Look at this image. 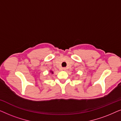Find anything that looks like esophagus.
I'll return each instance as SVG.
<instances>
[{
  "label": "esophagus",
  "instance_id": "obj_1",
  "mask_svg": "<svg viewBox=\"0 0 121 121\" xmlns=\"http://www.w3.org/2000/svg\"><path fill=\"white\" fill-rule=\"evenodd\" d=\"M66 69H66V68H62L63 70H66Z\"/></svg>",
  "mask_w": 121,
  "mask_h": 121
}]
</instances>
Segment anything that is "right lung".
Instances as JSON below:
<instances>
[{"instance_id": "right-lung-1", "label": "right lung", "mask_w": 121, "mask_h": 121, "mask_svg": "<svg viewBox=\"0 0 121 121\" xmlns=\"http://www.w3.org/2000/svg\"><path fill=\"white\" fill-rule=\"evenodd\" d=\"M51 73H52V74H53V72H52V71H51Z\"/></svg>"}]
</instances>
